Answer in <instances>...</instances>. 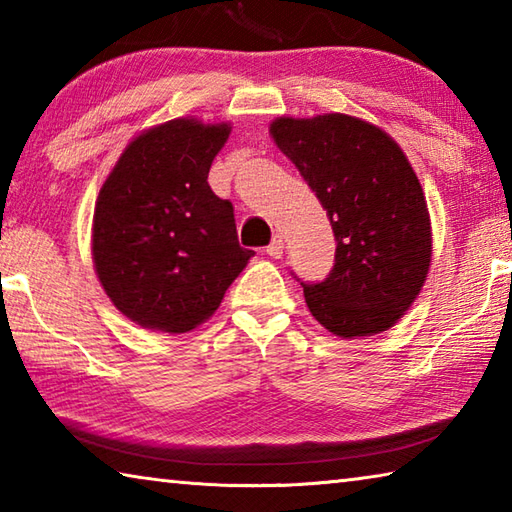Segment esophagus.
<instances>
[{
	"label": "esophagus",
	"mask_w": 512,
	"mask_h": 512,
	"mask_svg": "<svg viewBox=\"0 0 512 512\" xmlns=\"http://www.w3.org/2000/svg\"><path fill=\"white\" fill-rule=\"evenodd\" d=\"M283 249H285V245H283V238L281 236H274L272 238V243L267 245V256H272V258H281L283 256Z\"/></svg>",
	"instance_id": "obj_1"
}]
</instances>
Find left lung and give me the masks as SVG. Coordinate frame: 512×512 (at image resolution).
I'll return each mask as SVG.
<instances>
[{
    "label": "left lung",
    "mask_w": 512,
    "mask_h": 512,
    "mask_svg": "<svg viewBox=\"0 0 512 512\" xmlns=\"http://www.w3.org/2000/svg\"><path fill=\"white\" fill-rule=\"evenodd\" d=\"M272 136L321 200L336 238L325 281L305 303L343 339L392 327L426 281L432 238L417 173L381 129L343 113L281 118Z\"/></svg>",
    "instance_id": "1"
}]
</instances>
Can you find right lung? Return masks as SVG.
Listing matches in <instances>:
<instances>
[{
  "label": "right lung",
  "mask_w": 512,
  "mask_h": 512,
  "mask_svg": "<svg viewBox=\"0 0 512 512\" xmlns=\"http://www.w3.org/2000/svg\"><path fill=\"white\" fill-rule=\"evenodd\" d=\"M227 138V124H160L124 149L100 189L95 269L113 305L142 327L194 330L254 256L238 245L234 205L207 182Z\"/></svg>",
  "instance_id": "right-lung-1"
}]
</instances>
